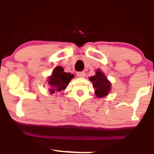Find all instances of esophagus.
I'll return each instance as SVG.
<instances>
[{"label": "esophagus", "mask_w": 154, "mask_h": 154, "mask_svg": "<svg viewBox=\"0 0 154 154\" xmlns=\"http://www.w3.org/2000/svg\"><path fill=\"white\" fill-rule=\"evenodd\" d=\"M77 76L79 78H84L86 76V73H85V72H79V73H77Z\"/></svg>", "instance_id": "1"}]
</instances>
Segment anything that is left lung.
I'll return each instance as SVG.
<instances>
[{"label":"left lung","mask_w":154,"mask_h":154,"mask_svg":"<svg viewBox=\"0 0 154 154\" xmlns=\"http://www.w3.org/2000/svg\"><path fill=\"white\" fill-rule=\"evenodd\" d=\"M89 80L95 90V95L98 98L106 97L111 91V82L100 69H97L95 75L90 77Z\"/></svg>","instance_id":"8db88e82"}]
</instances>
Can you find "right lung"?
Listing matches in <instances>:
<instances>
[{
    "label": "right lung",
    "mask_w": 154,
    "mask_h": 154,
    "mask_svg": "<svg viewBox=\"0 0 154 154\" xmlns=\"http://www.w3.org/2000/svg\"><path fill=\"white\" fill-rule=\"evenodd\" d=\"M73 78V74L64 72L63 67H55L51 75L48 78V84L50 94L66 89L70 81Z\"/></svg>",
    "instance_id": "add662e5"
}]
</instances>
